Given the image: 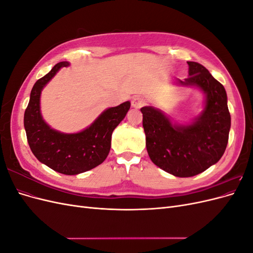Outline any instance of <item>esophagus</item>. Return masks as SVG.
<instances>
[{"instance_id": "esophagus-1", "label": "esophagus", "mask_w": 253, "mask_h": 253, "mask_svg": "<svg viewBox=\"0 0 253 253\" xmlns=\"http://www.w3.org/2000/svg\"><path fill=\"white\" fill-rule=\"evenodd\" d=\"M143 105H144V100H142V99L137 98V97L132 99V106L134 109H140Z\"/></svg>"}]
</instances>
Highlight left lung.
Masks as SVG:
<instances>
[{"label": "left lung", "instance_id": "obj_1", "mask_svg": "<svg viewBox=\"0 0 253 253\" xmlns=\"http://www.w3.org/2000/svg\"><path fill=\"white\" fill-rule=\"evenodd\" d=\"M187 63L189 77L183 81L175 78L172 83L202 91V112L180 125L153 105L140 110L151 160L177 177L195 176L215 165L225 153L231 126L225 87L202 64Z\"/></svg>", "mask_w": 253, "mask_h": 253}]
</instances>
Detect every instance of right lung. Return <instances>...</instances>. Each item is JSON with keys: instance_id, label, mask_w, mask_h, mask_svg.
I'll return each mask as SVG.
<instances>
[{"instance_id": "right-lung-1", "label": "right lung", "mask_w": 253, "mask_h": 253, "mask_svg": "<svg viewBox=\"0 0 253 253\" xmlns=\"http://www.w3.org/2000/svg\"><path fill=\"white\" fill-rule=\"evenodd\" d=\"M70 65L67 61L59 62L35 83L24 114V127L30 150L40 163L61 174L77 175L94 169L108 157L113 131L125 119L131 102L104 110L80 132L63 133L52 128L42 116L41 94L61 68Z\"/></svg>"}]
</instances>
